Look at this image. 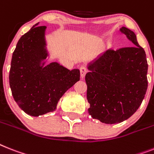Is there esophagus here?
<instances>
[{
  "label": "esophagus",
  "mask_w": 154,
  "mask_h": 154,
  "mask_svg": "<svg viewBox=\"0 0 154 154\" xmlns=\"http://www.w3.org/2000/svg\"><path fill=\"white\" fill-rule=\"evenodd\" d=\"M86 72H87V70L86 68H85L84 66H82L81 68H80V75H81V78L84 79L85 75H86Z\"/></svg>",
  "instance_id": "34e87169"
}]
</instances>
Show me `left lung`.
<instances>
[{"label":"left lung","mask_w":154,"mask_h":154,"mask_svg":"<svg viewBox=\"0 0 154 154\" xmlns=\"http://www.w3.org/2000/svg\"><path fill=\"white\" fill-rule=\"evenodd\" d=\"M134 46L108 50L88 63L87 85L89 114L105 124L128 120L139 108L146 92L148 63L136 35L120 29Z\"/></svg>","instance_id":"left-lung-1"}]
</instances>
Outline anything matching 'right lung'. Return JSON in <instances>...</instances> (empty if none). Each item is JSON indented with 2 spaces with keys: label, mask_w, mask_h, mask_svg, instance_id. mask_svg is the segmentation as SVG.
<instances>
[{
  "label": "right lung",
  "mask_w": 154,
  "mask_h": 154,
  "mask_svg": "<svg viewBox=\"0 0 154 154\" xmlns=\"http://www.w3.org/2000/svg\"><path fill=\"white\" fill-rule=\"evenodd\" d=\"M38 23L17 42L9 72L14 100L23 111L32 116L54 111L60 98L80 79L79 69L70 71L57 62L45 65L49 57L46 26H39Z\"/></svg>",
  "instance_id": "right-lung-1"
}]
</instances>
